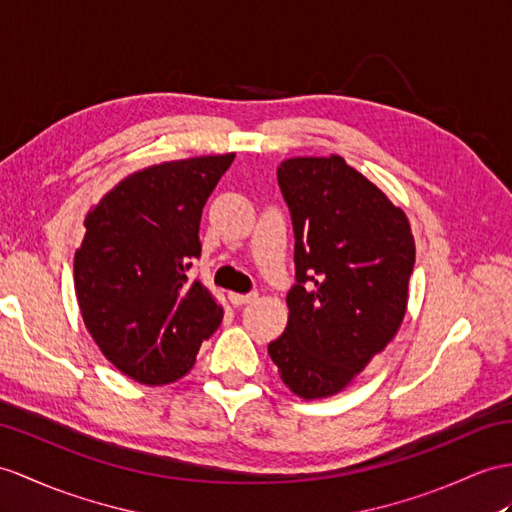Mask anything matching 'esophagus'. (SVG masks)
<instances>
[{
	"label": "esophagus",
	"instance_id": "34e87169",
	"mask_svg": "<svg viewBox=\"0 0 512 512\" xmlns=\"http://www.w3.org/2000/svg\"><path fill=\"white\" fill-rule=\"evenodd\" d=\"M256 299H258V293H245V295H241V293H230V304H232L234 308L245 306V304H252V302H256Z\"/></svg>",
	"mask_w": 512,
	"mask_h": 512
}]
</instances>
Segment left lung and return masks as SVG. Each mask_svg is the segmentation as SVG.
Listing matches in <instances>:
<instances>
[{
    "instance_id": "1",
    "label": "left lung",
    "mask_w": 512,
    "mask_h": 512,
    "mask_svg": "<svg viewBox=\"0 0 512 512\" xmlns=\"http://www.w3.org/2000/svg\"><path fill=\"white\" fill-rule=\"evenodd\" d=\"M278 184L293 219L295 284L269 356L295 395L317 400L343 391L400 330L415 239L404 210L341 156L284 160Z\"/></svg>"
}]
</instances>
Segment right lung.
Instances as JSON below:
<instances>
[{
  "mask_svg": "<svg viewBox=\"0 0 512 512\" xmlns=\"http://www.w3.org/2000/svg\"><path fill=\"white\" fill-rule=\"evenodd\" d=\"M234 154L162 162L123 178L84 219L73 282L86 330L132 380L176 382L223 319L186 271L202 254L199 221Z\"/></svg>",
  "mask_w": 512,
  "mask_h": 512,
  "instance_id": "add662e5",
  "label": "right lung"
}]
</instances>
